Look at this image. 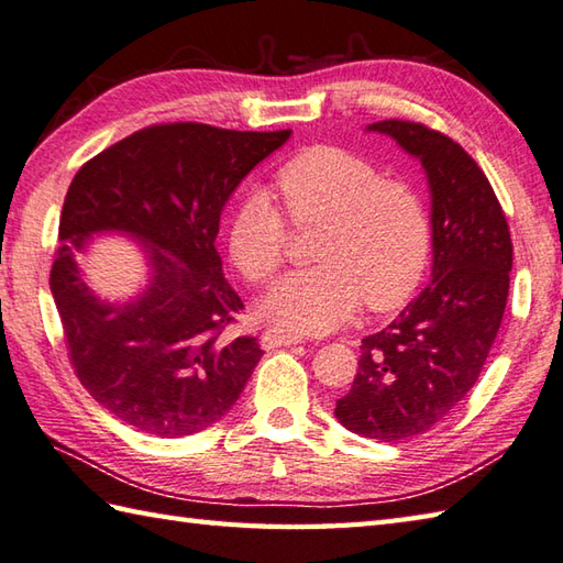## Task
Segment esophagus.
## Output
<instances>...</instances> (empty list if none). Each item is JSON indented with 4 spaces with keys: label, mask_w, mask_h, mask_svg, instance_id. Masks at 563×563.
<instances>
[{
    "label": "esophagus",
    "mask_w": 563,
    "mask_h": 563,
    "mask_svg": "<svg viewBox=\"0 0 563 563\" xmlns=\"http://www.w3.org/2000/svg\"><path fill=\"white\" fill-rule=\"evenodd\" d=\"M302 336L297 334H280V332H266L261 336V346L271 351V349H278V346H292V344H300Z\"/></svg>",
    "instance_id": "34e87169"
}]
</instances>
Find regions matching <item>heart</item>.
<instances>
[{"label": "heart", "mask_w": 563, "mask_h": 563, "mask_svg": "<svg viewBox=\"0 0 563 563\" xmlns=\"http://www.w3.org/2000/svg\"><path fill=\"white\" fill-rule=\"evenodd\" d=\"M275 190L295 227L322 224L317 266L288 275L263 314L278 329L322 334L349 322L361 302L388 312L420 288L432 258V214L412 183L385 178L378 165L339 146L297 153L275 173ZM288 222L266 190H246L231 207L227 249L253 285L278 275Z\"/></svg>", "instance_id": "1"}]
</instances>
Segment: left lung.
I'll return each mask as SVG.
<instances>
[{
    "instance_id": "8db88e82",
    "label": "left lung",
    "mask_w": 563,
    "mask_h": 563,
    "mask_svg": "<svg viewBox=\"0 0 563 563\" xmlns=\"http://www.w3.org/2000/svg\"><path fill=\"white\" fill-rule=\"evenodd\" d=\"M422 161L432 187V283L361 341L356 378L336 400L349 432L405 442L466 400L508 305L512 239L486 173L454 139L417 121L371 124Z\"/></svg>"
}]
</instances>
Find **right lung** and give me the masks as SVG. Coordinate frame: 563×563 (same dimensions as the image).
I'll use <instances>...</instances> for the list:
<instances>
[{
	"instance_id": "1",
	"label": "right lung",
	"mask_w": 563,
	"mask_h": 563,
	"mask_svg": "<svg viewBox=\"0 0 563 563\" xmlns=\"http://www.w3.org/2000/svg\"><path fill=\"white\" fill-rule=\"evenodd\" d=\"M290 129L234 131L168 121L97 153L65 195L51 268L70 366L117 420L156 437L209 427L239 400L263 351L229 334L244 312L214 249L219 214ZM129 230L152 244L154 280L136 303L93 300L71 261L92 230Z\"/></svg>"
}]
</instances>
